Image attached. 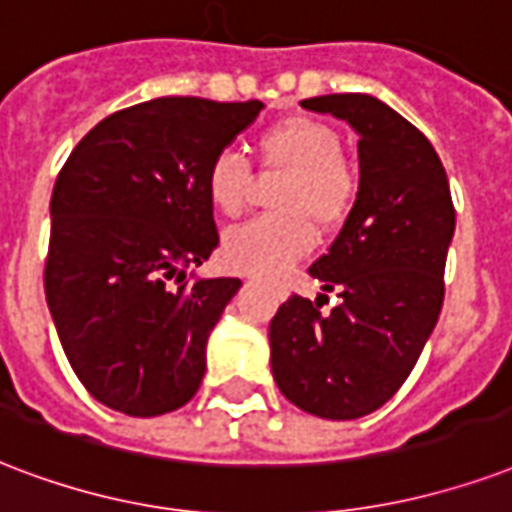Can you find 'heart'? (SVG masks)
<instances>
[{"mask_svg":"<svg viewBox=\"0 0 512 512\" xmlns=\"http://www.w3.org/2000/svg\"><path fill=\"white\" fill-rule=\"evenodd\" d=\"M263 169L287 171L273 206L279 214L233 228L222 241V260L241 273H279L314 247L354 209L360 177L343 158V139L317 117H287L257 136ZM204 190L214 212L239 217L249 204L252 169L239 152H214L206 166Z\"/></svg>","mask_w":512,"mask_h":512,"instance_id":"1","label":"heart"}]
</instances>
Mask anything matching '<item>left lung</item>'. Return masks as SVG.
<instances>
[{
	"instance_id": "left-lung-1",
	"label": "left lung",
	"mask_w": 512,
	"mask_h": 512,
	"mask_svg": "<svg viewBox=\"0 0 512 512\" xmlns=\"http://www.w3.org/2000/svg\"><path fill=\"white\" fill-rule=\"evenodd\" d=\"M360 134V193L341 233L308 273L338 292L322 311L292 295L268 327L273 381L300 411L360 419L411 376L446 295L456 209L438 152L419 128L365 93L300 101Z\"/></svg>"
}]
</instances>
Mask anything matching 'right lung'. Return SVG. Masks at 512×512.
<instances>
[{"label": "right lung", "instance_id": "1", "mask_svg": "<svg viewBox=\"0 0 512 512\" xmlns=\"http://www.w3.org/2000/svg\"><path fill=\"white\" fill-rule=\"evenodd\" d=\"M263 101L163 96L101 120L50 198L45 298L77 378L99 403L161 416L198 392L206 341L239 279L190 282L220 236L206 166Z\"/></svg>", "mask_w": 512, "mask_h": 512}]
</instances>
